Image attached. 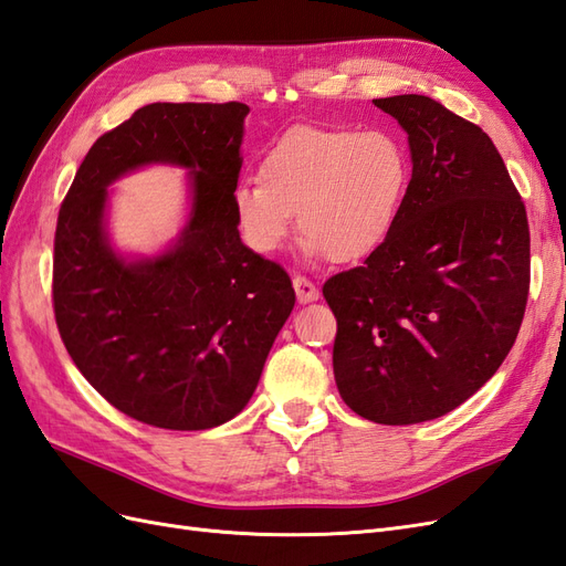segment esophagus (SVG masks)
Segmentation results:
<instances>
[{
	"mask_svg": "<svg viewBox=\"0 0 566 566\" xmlns=\"http://www.w3.org/2000/svg\"><path fill=\"white\" fill-rule=\"evenodd\" d=\"M294 292H296L298 303H313V301L319 298L317 286L311 280L301 277V274H296V277H294Z\"/></svg>",
	"mask_w": 566,
	"mask_h": 566,
	"instance_id": "obj_1",
	"label": "esophagus"
}]
</instances>
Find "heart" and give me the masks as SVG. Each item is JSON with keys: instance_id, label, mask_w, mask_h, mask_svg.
Segmentation results:
<instances>
[{"instance_id": "obj_1", "label": "heart", "mask_w": 566, "mask_h": 566, "mask_svg": "<svg viewBox=\"0 0 566 566\" xmlns=\"http://www.w3.org/2000/svg\"><path fill=\"white\" fill-rule=\"evenodd\" d=\"M410 177L406 144L389 130L294 127L265 151L261 180L237 185L232 213L255 253L280 251L298 213L305 253L350 263L394 232Z\"/></svg>"}]
</instances>
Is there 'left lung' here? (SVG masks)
Listing matches in <instances>:
<instances>
[{
    "instance_id": "8db88e82",
    "label": "left lung",
    "mask_w": 566,
    "mask_h": 566,
    "mask_svg": "<svg viewBox=\"0 0 566 566\" xmlns=\"http://www.w3.org/2000/svg\"><path fill=\"white\" fill-rule=\"evenodd\" d=\"M375 106L408 135L410 189L384 244L322 294L346 406L417 424L462 406L507 358L528 296V222L479 125L422 94Z\"/></svg>"
}]
</instances>
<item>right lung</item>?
Instances as JSON below:
<instances>
[{
	"label": "right lung",
	"mask_w": 566,
	"mask_h": 566,
	"mask_svg": "<svg viewBox=\"0 0 566 566\" xmlns=\"http://www.w3.org/2000/svg\"><path fill=\"white\" fill-rule=\"evenodd\" d=\"M249 106L149 104L102 135L63 199L54 313L83 377L137 422L203 431L230 422L292 315L289 274L239 237L232 191ZM149 165L188 170V216L158 254L107 232V187Z\"/></svg>",
	"instance_id": "obj_1"
}]
</instances>
